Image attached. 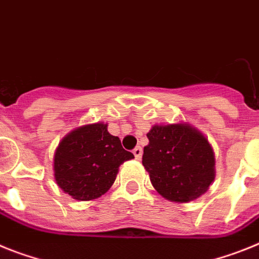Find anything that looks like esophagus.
Listing matches in <instances>:
<instances>
[{"mask_svg":"<svg viewBox=\"0 0 259 259\" xmlns=\"http://www.w3.org/2000/svg\"><path fill=\"white\" fill-rule=\"evenodd\" d=\"M134 154H135V157H136V160H141V156H143V149H141V147L135 148Z\"/></svg>","mask_w":259,"mask_h":259,"instance_id":"obj_1","label":"esophagus"}]
</instances>
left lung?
I'll use <instances>...</instances> for the list:
<instances>
[{
    "label": "left lung",
    "mask_w": 259,
    "mask_h": 259,
    "mask_svg": "<svg viewBox=\"0 0 259 259\" xmlns=\"http://www.w3.org/2000/svg\"><path fill=\"white\" fill-rule=\"evenodd\" d=\"M143 165L154 189L171 202L199 198L215 180V156L200 132L186 124L154 125Z\"/></svg>",
    "instance_id": "obj_1"
}]
</instances>
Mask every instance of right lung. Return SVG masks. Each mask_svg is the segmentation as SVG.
Returning a JSON list of instances; mask_svg holds the SVG:
<instances>
[{"instance_id": "add662e5", "label": "right lung", "mask_w": 259, "mask_h": 259, "mask_svg": "<svg viewBox=\"0 0 259 259\" xmlns=\"http://www.w3.org/2000/svg\"><path fill=\"white\" fill-rule=\"evenodd\" d=\"M134 154L121 147L107 124L96 123L66 135L55 153V180L77 200L99 198L112 186L118 169Z\"/></svg>"}]
</instances>
